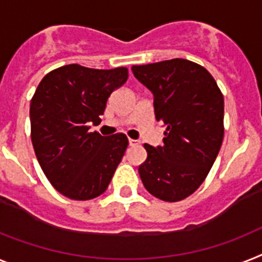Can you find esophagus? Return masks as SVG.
I'll return each instance as SVG.
<instances>
[{
  "label": "esophagus",
  "mask_w": 262,
  "mask_h": 262,
  "mask_svg": "<svg viewBox=\"0 0 262 262\" xmlns=\"http://www.w3.org/2000/svg\"><path fill=\"white\" fill-rule=\"evenodd\" d=\"M138 144V141H136V140H132V138H129V146H136V145Z\"/></svg>",
  "instance_id": "obj_1"
}]
</instances>
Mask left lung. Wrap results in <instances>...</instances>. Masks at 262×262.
Segmentation results:
<instances>
[{
  "instance_id": "8db88e82",
  "label": "left lung",
  "mask_w": 262,
  "mask_h": 262,
  "mask_svg": "<svg viewBox=\"0 0 262 262\" xmlns=\"http://www.w3.org/2000/svg\"><path fill=\"white\" fill-rule=\"evenodd\" d=\"M132 72L153 94L164 144H145L138 166L145 189L162 201L194 193L209 173L224 138V97L212 74L184 58L135 65Z\"/></svg>"
}]
</instances>
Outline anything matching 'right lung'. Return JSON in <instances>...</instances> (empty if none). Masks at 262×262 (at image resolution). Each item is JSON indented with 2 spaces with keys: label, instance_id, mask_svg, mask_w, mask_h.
Wrapping results in <instances>:
<instances>
[{
  "label": "right lung",
  "instance_id": "add662e5",
  "mask_svg": "<svg viewBox=\"0 0 262 262\" xmlns=\"http://www.w3.org/2000/svg\"><path fill=\"white\" fill-rule=\"evenodd\" d=\"M126 80V68L72 63L46 74L36 89L30 101L33 148L50 184L68 199L102 194L124 157L126 136L90 133L89 124H100L109 96Z\"/></svg>",
  "mask_w": 262,
  "mask_h": 262
}]
</instances>
